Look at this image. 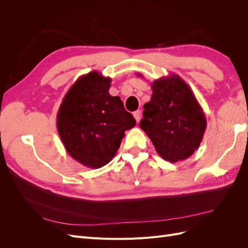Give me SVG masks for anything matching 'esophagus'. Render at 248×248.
I'll return each instance as SVG.
<instances>
[{
  "label": "esophagus",
  "mask_w": 248,
  "mask_h": 248,
  "mask_svg": "<svg viewBox=\"0 0 248 248\" xmlns=\"http://www.w3.org/2000/svg\"><path fill=\"white\" fill-rule=\"evenodd\" d=\"M133 117H134V119L137 120V122L139 123L140 120V117H141L140 110H136V111H134V112H133Z\"/></svg>",
  "instance_id": "1"
}]
</instances>
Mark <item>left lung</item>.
<instances>
[{"label": "left lung", "mask_w": 248, "mask_h": 248, "mask_svg": "<svg viewBox=\"0 0 248 248\" xmlns=\"http://www.w3.org/2000/svg\"><path fill=\"white\" fill-rule=\"evenodd\" d=\"M138 77H141L138 73ZM151 100L145 103L140 128L164 160L187 159L200 147L207 127L204 110L178 74L154 80Z\"/></svg>", "instance_id": "left-lung-1"}]
</instances>
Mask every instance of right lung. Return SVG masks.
<instances>
[{"mask_svg":"<svg viewBox=\"0 0 248 248\" xmlns=\"http://www.w3.org/2000/svg\"><path fill=\"white\" fill-rule=\"evenodd\" d=\"M111 79L96 70L71 86L57 114L59 136L73 159L99 169L116 155L125 131L136 126L119 96L108 93Z\"/></svg>","mask_w":248,"mask_h":248,"instance_id":"obj_1","label":"right lung"}]
</instances>
